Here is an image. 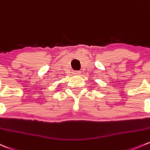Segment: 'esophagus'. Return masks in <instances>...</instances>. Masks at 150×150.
I'll use <instances>...</instances> for the list:
<instances>
[{
    "label": "esophagus",
    "instance_id": "obj_1",
    "mask_svg": "<svg viewBox=\"0 0 150 150\" xmlns=\"http://www.w3.org/2000/svg\"><path fill=\"white\" fill-rule=\"evenodd\" d=\"M81 72H80V71H74L73 72V74L75 75H81Z\"/></svg>",
    "mask_w": 150,
    "mask_h": 150
}]
</instances>
